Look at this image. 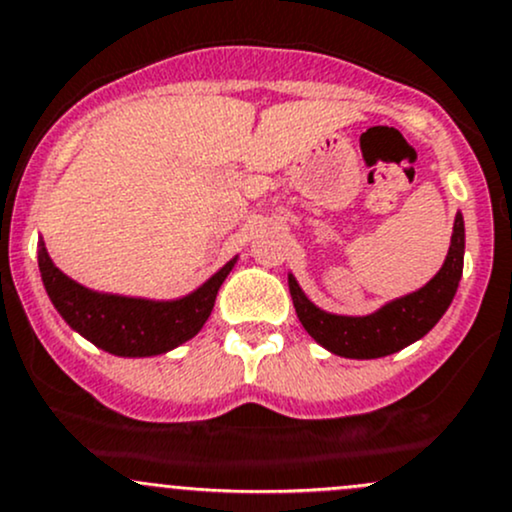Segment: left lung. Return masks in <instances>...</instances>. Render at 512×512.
<instances>
[{"instance_id":"1","label":"left lung","mask_w":512,"mask_h":512,"mask_svg":"<svg viewBox=\"0 0 512 512\" xmlns=\"http://www.w3.org/2000/svg\"><path fill=\"white\" fill-rule=\"evenodd\" d=\"M464 247V215L459 211L454 218L449 252H446V260L439 272L424 287L414 289L405 297L390 299L380 309L365 316L331 314V311L321 309L306 297L297 277L289 272V292H292L301 326L319 346H324L333 355H341V358L370 360L402 351L410 343L427 336L454 301L461 272H464Z\"/></svg>"}]
</instances>
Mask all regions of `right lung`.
<instances>
[{
    "instance_id": "obj_1",
    "label": "right lung",
    "mask_w": 512,
    "mask_h": 512,
    "mask_svg": "<svg viewBox=\"0 0 512 512\" xmlns=\"http://www.w3.org/2000/svg\"><path fill=\"white\" fill-rule=\"evenodd\" d=\"M238 262H225L213 277L179 299H144L95 292L53 265L43 238L39 240V270L48 299L73 331L102 351L120 358H152L191 341L211 316L220 284Z\"/></svg>"
}]
</instances>
